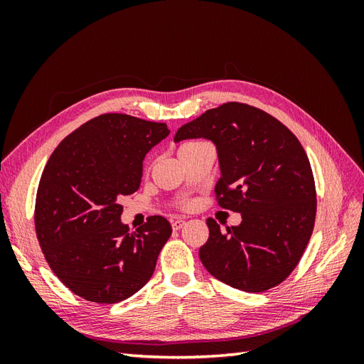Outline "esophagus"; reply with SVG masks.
Listing matches in <instances>:
<instances>
[{
	"mask_svg": "<svg viewBox=\"0 0 364 364\" xmlns=\"http://www.w3.org/2000/svg\"><path fill=\"white\" fill-rule=\"evenodd\" d=\"M171 226H173L174 230H179L181 228L185 226V220H174V222L171 223Z\"/></svg>",
	"mask_w": 364,
	"mask_h": 364,
	"instance_id": "obj_1",
	"label": "esophagus"
}]
</instances>
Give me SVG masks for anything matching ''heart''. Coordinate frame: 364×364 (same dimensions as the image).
<instances>
[{
  "mask_svg": "<svg viewBox=\"0 0 364 364\" xmlns=\"http://www.w3.org/2000/svg\"><path fill=\"white\" fill-rule=\"evenodd\" d=\"M202 144H205L203 141H183V142H181L179 147H178L179 156L185 155V153H188V151L194 150L196 147H199V146H202Z\"/></svg>",
  "mask_w": 364,
  "mask_h": 364,
  "instance_id": "obj_1",
  "label": "heart"
}]
</instances>
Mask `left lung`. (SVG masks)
I'll return each mask as SVG.
<instances>
[{"mask_svg":"<svg viewBox=\"0 0 364 364\" xmlns=\"http://www.w3.org/2000/svg\"><path fill=\"white\" fill-rule=\"evenodd\" d=\"M193 138L215 144L217 202L243 218L226 232L206 220L205 269L249 293L281 284L302 258L316 220L314 178L299 139L274 117L237 102L209 109L174 135L176 142Z\"/></svg>","mask_w":364,"mask_h":364,"instance_id":"1","label":"left lung"}]
</instances>
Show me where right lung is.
<instances>
[{"mask_svg": "<svg viewBox=\"0 0 364 364\" xmlns=\"http://www.w3.org/2000/svg\"><path fill=\"white\" fill-rule=\"evenodd\" d=\"M168 134L165 123L103 114L65 138L43 168L36 235L54 274L83 299L124 301L155 272L171 225L151 215L129 232L118 199L139 188L142 161Z\"/></svg>", "mask_w": 364, "mask_h": 364, "instance_id": "obj_1", "label": "right lung"}]
</instances>
